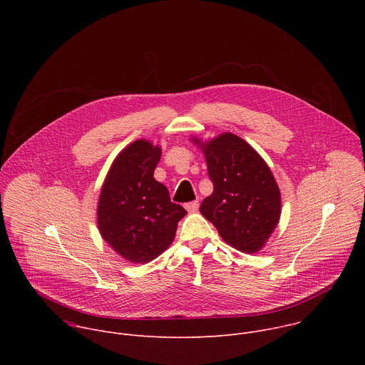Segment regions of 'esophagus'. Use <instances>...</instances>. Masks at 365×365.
Segmentation results:
<instances>
[{"mask_svg":"<svg viewBox=\"0 0 365 365\" xmlns=\"http://www.w3.org/2000/svg\"><path fill=\"white\" fill-rule=\"evenodd\" d=\"M185 207H186V211H187V212L193 214V212H196V211H197V207H199V202H197V200L189 202V203H186V205H185Z\"/></svg>","mask_w":365,"mask_h":365,"instance_id":"1","label":"esophagus"}]
</instances>
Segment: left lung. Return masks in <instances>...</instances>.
I'll return each instance as SVG.
<instances>
[{
	"label": "left lung",
	"instance_id": "obj_1",
	"mask_svg": "<svg viewBox=\"0 0 365 365\" xmlns=\"http://www.w3.org/2000/svg\"><path fill=\"white\" fill-rule=\"evenodd\" d=\"M203 154L214 192L199 211L238 251L262 250L280 220L282 197L267 163L247 141L224 133L211 141L192 138Z\"/></svg>",
	"mask_w": 365,
	"mask_h": 365
}]
</instances>
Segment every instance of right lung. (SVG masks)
<instances>
[{
  "instance_id": "add662e5",
  "label": "right lung",
  "mask_w": 365,
  "mask_h": 365,
  "mask_svg": "<svg viewBox=\"0 0 365 365\" xmlns=\"http://www.w3.org/2000/svg\"><path fill=\"white\" fill-rule=\"evenodd\" d=\"M162 148L135 140L115 158L98 202V228L111 248L130 263L158 258L175 240L185 207L170 200L153 178Z\"/></svg>"
}]
</instances>
